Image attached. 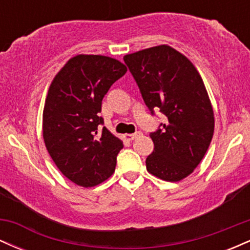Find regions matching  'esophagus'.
I'll use <instances>...</instances> for the list:
<instances>
[{
	"mask_svg": "<svg viewBox=\"0 0 250 250\" xmlns=\"http://www.w3.org/2000/svg\"><path fill=\"white\" fill-rule=\"evenodd\" d=\"M140 135H141V133H140V131H136L135 134H125V135H123V137H125V140H129V141H131V140L136 139V137L140 136Z\"/></svg>",
	"mask_w": 250,
	"mask_h": 250,
	"instance_id": "1",
	"label": "esophagus"
}]
</instances>
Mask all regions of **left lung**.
Wrapping results in <instances>:
<instances>
[{
	"label": "left lung",
	"mask_w": 250,
	"mask_h": 250,
	"mask_svg": "<svg viewBox=\"0 0 250 250\" xmlns=\"http://www.w3.org/2000/svg\"><path fill=\"white\" fill-rule=\"evenodd\" d=\"M149 110L167 117L150 134L147 170L168 182L186 179L202 161L214 135V111L202 77L190 60L170 45L123 57Z\"/></svg>",
	"instance_id": "1"
}]
</instances>
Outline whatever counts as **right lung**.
<instances>
[{
  "mask_svg": "<svg viewBox=\"0 0 250 250\" xmlns=\"http://www.w3.org/2000/svg\"><path fill=\"white\" fill-rule=\"evenodd\" d=\"M127 73L119 60L75 55L51 81L43 108V140L56 167L71 182L89 188L115 171L123 148L103 125L102 100L114 82Z\"/></svg>",
  "mask_w": 250,
  "mask_h": 250,
  "instance_id": "add662e5",
  "label": "right lung"
}]
</instances>
